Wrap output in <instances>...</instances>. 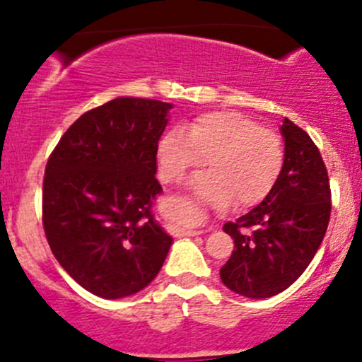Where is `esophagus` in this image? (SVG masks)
Returning a JSON list of instances; mask_svg holds the SVG:
<instances>
[{
	"label": "esophagus",
	"instance_id": "obj_1",
	"mask_svg": "<svg viewBox=\"0 0 362 362\" xmlns=\"http://www.w3.org/2000/svg\"><path fill=\"white\" fill-rule=\"evenodd\" d=\"M178 236H198L202 235V231H191V229H180V231L177 233Z\"/></svg>",
	"mask_w": 362,
	"mask_h": 362
}]
</instances>
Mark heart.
Segmentation results:
<instances>
[{"label":"heart","instance_id":"heart-1","mask_svg":"<svg viewBox=\"0 0 362 362\" xmlns=\"http://www.w3.org/2000/svg\"><path fill=\"white\" fill-rule=\"evenodd\" d=\"M208 159L211 170L194 180L204 202L226 206L236 199L238 206H254L275 187L286 147L275 129L236 110L202 113L187 133L173 127L158 144L160 178L170 184L203 168Z\"/></svg>","mask_w":362,"mask_h":362}]
</instances>
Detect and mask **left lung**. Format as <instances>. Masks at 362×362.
Masks as SVG:
<instances>
[{"label":"left lung","instance_id":"8db88e82","mask_svg":"<svg viewBox=\"0 0 362 362\" xmlns=\"http://www.w3.org/2000/svg\"><path fill=\"white\" fill-rule=\"evenodd\" d=\"M286 163L275 187L224 231L235 240L221 268L226 287L245 298H269L286 291L308 268L326 235L331 187L326 164L306 131L286 119Z\"/></svg>","mask_w":362,"mask_h":362}]
</instances>
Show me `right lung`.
Wrapping results in <instances>:
<instances>
[{
    "instance_id": "1",
    "label": "right lung",
    "mask_w": 362,
    "mask_h": 362,
    "mask_svg": "<svg viewBox=\"0 0 362 362\" xmlns=\"http://www.w3.org/2000/svg\"><path fill=\"white\" fill-rule=\"evenodd\" d=\"M170 108L147 98H115L80 115L47 160V242L68 275L100 298L147 287L171 247L151 211L163 191L154 175Z\"/></svg>"
}]
</instances>
